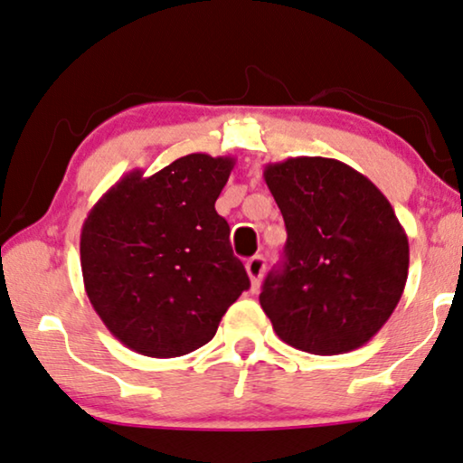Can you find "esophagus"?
Instances as JSON below:
<instances>
[{"instance_id": "obj_1", "label": "esophagus", "mask_w": 463, "mask_h": 463, "mask_svg": "<svg viewBox=\"0 0 463 463\" xmlns=\"http://www.w3.org/2000/svg\"><path fill=\"white\" fill-rule=\"evenodd\" d=\"M265 265H267V260L262 259V256H251V259L245 262V271H248L251 286H254V288L260 284L262 273H265Z\"/></svg>"}]
</instances>
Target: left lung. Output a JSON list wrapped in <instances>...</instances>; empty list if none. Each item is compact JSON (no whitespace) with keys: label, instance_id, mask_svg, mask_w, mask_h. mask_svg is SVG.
I'll return each instance as SVG.
<instances>
[{"label":"left lung","instance_id":"left-lung-1","mask_svg":"<svg viewBox=\"0 0 463 463\" xmlns=\"http://www.w3.org/2000/svg\"><path fill=\"white\" fill-rule=\"evenodd\" d=\"M282 212L284 262L267 275L260 306L282 342L344 354L383 329L408 279V237L387 196L333 157L267 164Z\"/></svg>","mask_w":463,"mask_h":463}]
</instances>
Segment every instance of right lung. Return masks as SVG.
<instances>
[{
    "label": "right lung",
    "instance_id": "right-lung-1",
    "mask_svg": "<svg viewBox=\"0 0 463 463\" xmlns=\"http://www.w3.org/2000/svg\"><path fill=\"white\" fill-rule=\"evenodd\" d=\"M235 157L190 154L145 177L134 168L91 207L80 231L85 292L134 353L173 359L213 339L250 288L215 212Z\"/></svg>",
    "mask_w": 463,
    "mask_h": 463
}]
</instances>
